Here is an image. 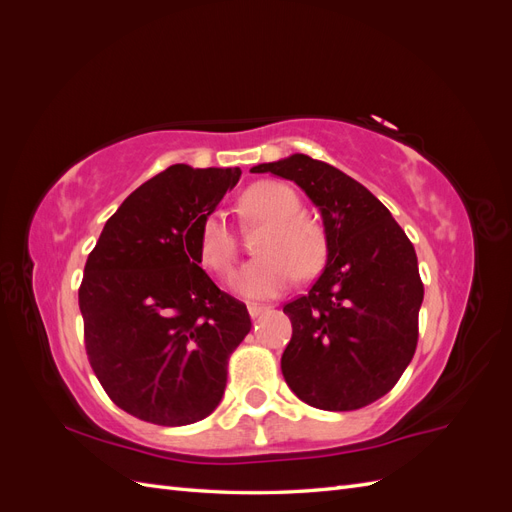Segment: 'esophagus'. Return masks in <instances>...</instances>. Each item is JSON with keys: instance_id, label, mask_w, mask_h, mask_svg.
I'll return each mask as SVG.
<instances>
[{"instance_id": "esophagus-1", "label": "esophagus", "mask_w": 512, "mask_h": 512, "mask_svg": "<svg viewBox=\"0 0 512 512\" xmlns=\"http://www.w3.org/2000/svg\"><path fill=\"white\" fill-rule=\"evenodd\" d=\"M247 309H250V316L252 318H258V316H262V314H267L269 312V305H258V303H250L247 305Z\"/></svg>"}]
</instances>
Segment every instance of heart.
I'll return each instance as SVG.
<instances>
[{
	"mask_svg": "<svg viewBox=\"0 0 512 512\" xmlns=\"http://www.w3.org/2000/svg\"><path fill=\"white\" fill-rule=\"evenodd\" d=\"M247 222L265 224L256 250L262 254L237 273L235 290L247 299H271L286 290L297 275H316L329 254L324 228L301 213V198L280 181L252 183L239 196ZM198 260L218 277H228L239 256V239L222 211H209L194 237Z\"/></svg>",
	"mask_w": 512,
	"mask_h": 512,
	"instance_id": "obj_1",
	"label": "heart"
}]
</instances>
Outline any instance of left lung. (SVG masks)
<instances>
[{
	"label": "left lung",
	"mask_w": 512,
	"mask_h": 512,
	"mask_svg": "<svg viewBox=\"0 0 512 512\" xmlns=\"http://www.w3.org/2000/svg\"><path fill=\"white\" fill-rule=\"evenodd\" d=\"M290 179L320 207L327 267L284 305L292 337L282 374L305 404L348 412L389 393L418 342L423 282L412 241L359 181L303 153L254 166Z\"/></svg>",
	"instance_id": "obj_1"
}]
</instances>
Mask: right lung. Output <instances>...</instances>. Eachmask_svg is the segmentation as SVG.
Returning a JSON list of instances; mask_svg holds the SVG:
<instances>
[{
  "instance_id": "obj_1",
  "label": "right lung",
  "mask_w": 512,
  "mask_h": 512,
  "mask_svg": "<svg viewBox=\"0 0 512 512\" xmlns=\"http://www.w3.org/2000/svg\"><path fill=\"white\" fill-rule=\"evenodd\" d=\"M239 177V168H166L123 200L85 262L89 365L113 404L141 421H203L252 329L245 303L211 282L194 247L200 220Z\"/></svg>"
}]
</instances>
